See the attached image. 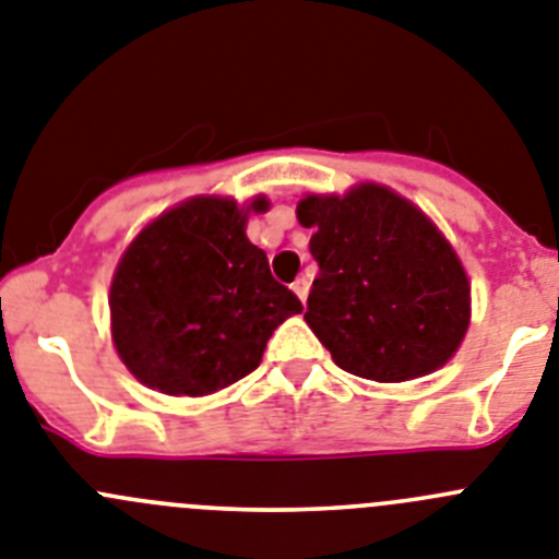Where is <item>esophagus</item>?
<instances>
[{
	"label": "esophagus",
	"mask_w": 559,
	"mask_h": 559,
	"mask_svg": "<svg viewBox=\"0 0 559 559\" xmlns=\"http://www.w3.org/2000/svg\"><path fill=\"white\" fill-rule=\"evenodd\" d=\"M292 292L298 295L300 304H306V298H309V281L298 278V281H295V284H292Z\"/></svg>",
	"instance_id": "obj_1"
}]
</instances>
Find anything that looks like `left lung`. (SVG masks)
I'll return each mask as SVG.
<instances>
[{
  "label": "left lung",
  "mask_w": 559,
  "mask_h": 559,
  "mask_svg": "<svg viewBox=\"0 0 559 559\" xmlns=\"http://www.w3.org/2000/svg\"><path fill=\"white\" fill-rule=\"evenodd\" d=\"M314 278L304 320L331 359L373 381H409L442 367L471 323V284L424 211L379 183L306 194Z\"/></svg>",
  "instance_id": "8db88e82"
}]
</instances>
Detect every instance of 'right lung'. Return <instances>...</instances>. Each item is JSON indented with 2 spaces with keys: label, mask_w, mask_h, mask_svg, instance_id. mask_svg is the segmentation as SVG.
I'll use <instances>...</instances> for the list:
<instances>
[{
  "label": "right lung",
  "mask_w": 559,
  "mask_h": 559,
  "mask_svg": "<svg viewBox=\"0 0 559 559\" xmlns=\"http://www.w3.org/2000/svg\"><path fill=\"white\" fill-rule=\"evenodd\" d=\"M192 198L135 236L110 281V336L150 390L209 395L259 367L273 331L304 306L245 236L250 211Z\"/></svg>",
  "instance_id": "right-lung-1"
}]
</instances>
